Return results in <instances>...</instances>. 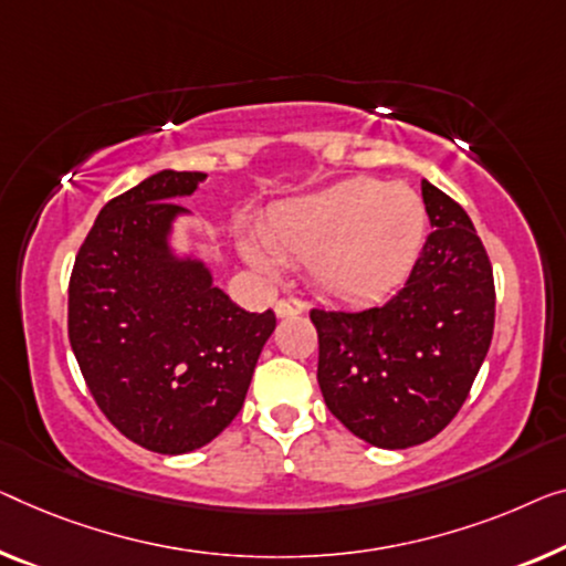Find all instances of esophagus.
I'll return each mask as SVG.
<instances>
[{
    "mask_svg": "<svg viewBox=\"0 0 566 566\" xmlns=\"http://www.w3.org/2000/svg\"><path fill=\"white\" fill-rule=\"evenodd\" d=\"M276 317H294V315H302L305 312V302L300 300H280L274 305Z\"/></svg>",
    "mask_w": 566,
    "mask_h": 566,
    "instance_id": "obj_1",
    "label": "esophagus"
}]
</instances>
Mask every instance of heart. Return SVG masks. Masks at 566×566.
<instances>
[{
	"instance_id": "1",
	"label": "heart",
	"mask_w": 566,
	"mask_h": 566,
	"mask_svg": "<svg viewBox=\"0 0 566 566\" xmlns=\"http://www.w3.org/2000/svg\"><path fill=\"white\" fill-rule=\"evenodd\" d=\"M427 229L424 202L411 188L353 177L317 196L294 200L274 216L266 243L243 239L256 269L282 261L310 264V280L337 300H376L391 292L419 256Z\"/></svg>"
}]
</instances>
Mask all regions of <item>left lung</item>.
Segmentation results:
<instances>
[{"mask_svg":"<svg viewBox=\"0 0 566 566\" xmlns=\"http://www.w3.org/2000/svg\"><path fill=\"white\" fill-rule=\"evenodd\" d=\"M432 223L407 284L364 310L315 307L317 384L360 440L407 450L440 434L468 399L495 323L491 259L470 216L421 180Z\"/></svg>","mask_w":566,"mask_h":566,"instance_id":"left-lung-1","label":"left lung"}]
</instances>
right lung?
<instances>
[{
  "label": "right lung",
  "instance_id": "obj_1",
  "mask_svg": "<svg viewBox=\"0 0 566 566\" xmlns=\"http://www.w3.org/2000/svg\"><path fill=\"white\" fill-rule=\"evenodd\" d=\"M206 172L163 170L108 200L75 256L67 337L98 409L132 442L185 454L247 399L272 310L247 312L206 261L177 256L172 223Z\"/></svg>",
  "mask_w": 566,
  "mask_h": 566
}]
</instances>
